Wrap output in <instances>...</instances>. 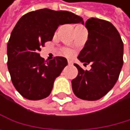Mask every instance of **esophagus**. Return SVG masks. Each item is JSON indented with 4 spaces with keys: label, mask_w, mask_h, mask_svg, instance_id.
Listing matches in <instances>:
<instances>
[{
    "label": "esophagus",
    "mask_w": 130,
    "mask_h": 130,
    "mask_svg": "<svg viewBox=\"0 0 130 130\" xmlns=\"http://www.w3.org/2000/svg\"><path fill=\"white\" fill-rule=\"evenodd\" d=\"M68 64H69V66H72V61H70V60H68Z\"/></svg>",
    "instance_id": "esophagus-1"
}]
</instances>
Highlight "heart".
<instances>
[{
  "mask_svg": "<svg viewBox=\"0 0 130 130\" xmlns=\"http://www.w3.org/2000/svg\"><path fill=\"white\" fill-rule=\"evenodd\" d=\"M79 28H83L81 26H77L76 27V29H79ZM64 54H66V55H68V56H71L72 54V51H69V50H66L64 51Z\"/></svg>",
  "mask_w": 130,
  "mask_h": 130,
  "instance_id": "1",
  "label": "heart"
}]
</instances>
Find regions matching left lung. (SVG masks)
Instances as JSON below:
<instances>
[{
	"mask_svg": "<svg viewBox=\"0 0 130 130\" xmlns=\"http://www.w3.org/2000/svg\"><path fill=\"white\" fill-rule=\"evenodd\" d=\"M85 26L88 40L78 59L84 66L90 64L91 69L83 70L74 64L78 75L72 80V87L77 98L97 101L107 94L119 79L123 64V43L116 28L108 21L91 18Z\"/></svg>",
	"mask_w": 130,
	"mask_h": 130,
	"instance_id": "1",
	"label": "left lung"
}]
</instances>
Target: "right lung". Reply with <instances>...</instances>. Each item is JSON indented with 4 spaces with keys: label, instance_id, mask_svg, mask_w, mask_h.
<instances>
[{
    "label": "right lung",
    "instance_id": "obj_1",
    "mask_svg": "<svg viewBox=\"0 0 130 130\" xmlns=\"http://www.w3.org/2000/svg\"><path fill=\"white\" fill-rule=\"evenodd\" d=\"M83 23L82 17L67 11L48 8L30 11L18 21L8 43V68L21 95L37 101L50 95L54 82L68 64L64 57L44 60L39 51L64 24Z\"/></svg>",
    "mask_w": 130,
    "mask_h": 130
}]
</instances>
